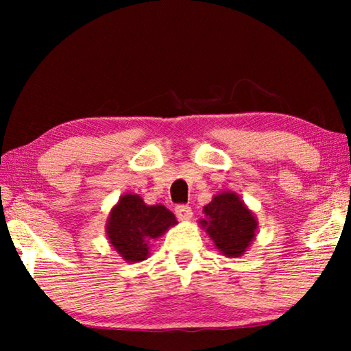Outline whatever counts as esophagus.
Wrapping results in <instances>:
<instances>
[{"label":"esophagus","instance_id":"obj_1","mask_svg":"<svg viewBox=\"0 0 351 351\" xmlns=\"http://www.w3.org/2000/svg\"><path fill=\"white\" fill-rule=\"evenodd\" d=\"M175 213L178 218L182 219V221H187V219L192 218V209L186 204H178L175 207Z\"/></svg>","mask_w":351,"mask_h":351}]
</instances>
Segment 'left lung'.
I'll return each instance as SVG.
<instances>
[{
  "mask_svg": "<svg viewBox=\"0 0 351 351\" xmlns=\"http://www.w3.org/2000/svg\"><path fill=\"white\" fill-rule=\"evenodd\" d=\"M199 219L215 247L226 257H241L255 239L257 219L234 192H223L204 206Z\"/></svg>",
  "mask_w": 351,
  "mask_h": 351,
  "instance_id": "left-lung-1",
  "label": "left lung"
}]
</instances>
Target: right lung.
Instances as JSON below:
<instances>
[{
	"label": "right lung",
	"mask_w": 351,
	"mask_h": 351,
	"mask_svg": "<svg viewBox=\"0 0 351 351\" xmlns=\"http://www.w3.org/2000/svg\"><path fill=\"white\" fill-rule=\"evenodd\" d=\"M176 223L165 206H147L139 195L127 193L110 212L106 235L123 260L138 263L148 257L150 243Z\"/></svg>",
	"instance_id": "obj_1"
}]
</instances>
